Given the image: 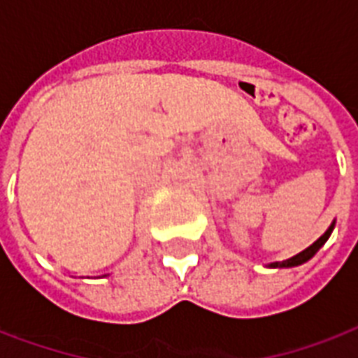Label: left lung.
<instances>
[{"instance_id": "left-lung-1", "label": "left lung", "mask_w": 358, "mask_h": 358, "mask_svg": "<svg viewBox=\"0 0 358 358\" xmlns=\"http://www.w3.org/2000/svg\"><path fill=\"white\" fill-rule=\"evenodd\" d=\"M332 229H334V224L328 227L327 233H324V235H320L313 245L307 246L306 250H301L300 254H296V256H292V258H288V260L285 262H275V264H269V267H294V266H301V264H306L307 260H311V258H313L320 246L327 243L328 237H330V233H332Z\"/></svg>"}]
</instances>
